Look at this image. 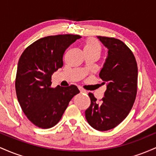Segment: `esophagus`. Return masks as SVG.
Here are the masks:
<instances>
[{"label": "esophagus", "mask_w": 156, "mask_h": 156, "mask_svg": "<svg viewBox=\"0 0 156 156\" xmlns=\"http://www.w3.org/2000/svg\"><path fill=\"white\" fill-rule=\"evenodd\" d=\"M79 90H80V93H87V92H86V90H84L83 89L80 88V87H79Z\"/></svg>", "instance_id": "1"}]
</instances>
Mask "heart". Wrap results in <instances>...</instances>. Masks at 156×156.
I'll return each mask as SVG.
<instances>
[{
  "instance_id": "heart-1",
  "label": "heart",
  "mask_w": 156,
  "mask_h": 156,
  "mask_svg": "<svg viewBox=\"0 0 156 156\" xmlns=\"http://www.w3.org/2000/svg\"><path fill=\"white\" fill-rule=\"evenodd\" d=\"M102 51V46L99 41L95 38H88L86 41L84 51L89 53H94L100 55Z\"/></svg>"
}]
</instances>
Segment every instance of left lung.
Here are the masks:
<instances>
[{"instance_id": "obj_1", "label": "left lung", "mask_w": 156, "mask_h": 156, "mask_svg": "<svg viewBox=\"0 0 156 156\" xmlns=\"http://www.w3.org/2000/svg\"><path fill=\"white\" fill-rule=\"evenodd\" d=\"M98 38L108 49L99 75L107 88L99 103L89 93L91 104L85 116L93 128L105 131L120 124L131 110L137 93L138 67L133 52L124 42L114 37Z\"/></svg>"}]
</instances>
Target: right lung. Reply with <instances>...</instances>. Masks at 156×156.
I'll use <instances>...</instances> for the list:
<instances>
[{"label":"right lung","instance_id":"right-lung-1","mask_svg":"<svg viewBox=\"0 0 156 156\" xmlns=\"http://www.w3.org/2000/svg\"><path fill=\"white\" fill-rule=\"evenodd\" d=\"M80 37H43L27 47L20 58L15 79L17 100L27 118L39 128L47 129L56 125L71 99L80 92L75 85L53 88L51 77L63 66L67 48Z\"/></svg>","mask_w":156,"mask_h":156}]
</instances>
